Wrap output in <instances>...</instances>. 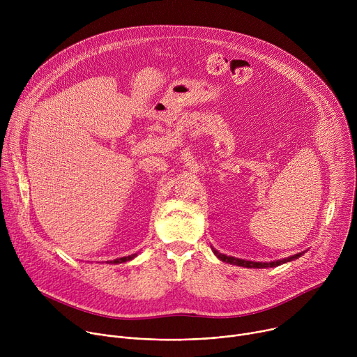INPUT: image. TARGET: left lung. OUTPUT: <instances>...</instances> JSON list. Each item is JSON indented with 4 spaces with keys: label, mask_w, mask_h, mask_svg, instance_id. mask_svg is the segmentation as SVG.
<instances>
[{
    "label": "left lung",
    "mask_w": 357,
    "mask_h": 357,
    "mask_svg": "<svg viewBox=\"0 0 357 357\" xmlns=\"http://www.w3.org/2000/svg\"><path fill=\"white\" fill-rule=\"evenodd\" d=\"M213 252L216 254V257L225 263H229V264H234V266H240V267H247V268H267V267H277V266H281L284 263H288L291 260H295L298 257H301V252L299 254H295V256L292 257H288V259H284V260H278V261H270V263H256V261H245V260H240V259H234V257H229L226 256V254H222L219 252L218 250L213 248Z\"/></svg>",
    "instance_id": "obj_1"
}]
</instances>
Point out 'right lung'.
Here are the masks:
<instances>
[{
    "label": "right lung",
    "instance_id": "1",
    "mask_svg": "<svg viewBox=\"0 0 357 357\" xmlns=\"http://www.w3.org/2000/svg\"><path fill=\"white\" fill-rule=\"evenodd\" d=\"M137 256V254H131V256H127V257H121V259H117V260H114V261H112V264H119V263H126V261H128V260H132L134 257Z\"/></svg>",
    "mask_w": 357,
    "mask_h": 357
}]
</instances>
